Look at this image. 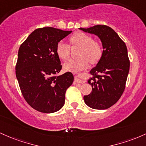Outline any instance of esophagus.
<instances>
[{"mask_svg":"<svg viewBox=\"0 0 146 146\" xmlns=\"http://www.w3.org/2000/svg\"><path fill=\"white\" fill-rule=\"evenodd\" d=\"M74 78H75V81L77 82V83H82L84 82L83 80H82L81 77H80V76L78 74H75L74 75Z\"/></svg>","mask_w":146,"mask_h":146,"instance_id":"1","label":"esophagus"}]
</instances>
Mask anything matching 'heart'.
<instances>
[{"label": "heart", "instance_id": "obj_1", "mask_svg": "<svg viewBox=\"0 0 146 146\" xmlns=\"http://www.w3.org/2000/svg\"><path fill=\"white\" fill-rule=\"evenodd\" d=\"M70 41L72 45L80 46L78 52L79 57L70 59L65 63L63 69L65 71L76 72L86 68L90 62L94 64L101 58L103 53L102 47L98 42L94 41L92 38L88 34L82 32H76L71 36ZM70 45L63 40H60L57 43L56 51L61 59H68L70 56Z\"/></svg>", "mask_w": 146, "mask_h": 146}]
</instances>
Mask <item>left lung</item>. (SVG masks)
Masks as SVG:
<instances>
[{"mask_svg":"<svg viewBox=\"0 0 146 146\" xmlns=\"http://www.w3.org/2000/svg\"><path fill=\"white\" fill-rule=\"evenodd\" d=\"M79 29L97 36L104 50L97 64L90 71L92 77L88 82L92 90L83 96V99L91 108L108 109L117 102L125 90L130 70L127 47L108 26L97 25Z\"/></svg>","mask_w":146,"mask_h":146,"instance_id":"1","label":"left lung"}]
</instances>
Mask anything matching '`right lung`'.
I'll return each instance as SVG.
<instances>
[{
  "label": "right lung",
  "instance_id": "obj_1",
  "mask_svg": "<svg viewBox=\"0 0 146 146\" xmlns=\"http://www.w3.org/2000/svg\"><path fill=\"white\" fill-rule=\"evenodd\" d=\"M71 33L54 27L39 28L20 46L16 78L24 99L36 110L53 113L64 106L65 92L72 84L74 76L69 72L56 76L62 68L56 48Z\"/></svg>",
  "mask_w": 146,
  "mask_h": 146
}]
</instances>
